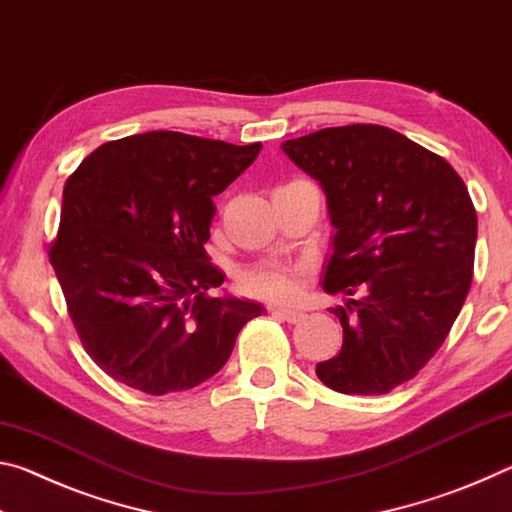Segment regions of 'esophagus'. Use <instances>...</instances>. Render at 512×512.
<instances>
[{"instance_id":"obj_1","label":"esophagus","mask_w":512,"mask_h":512,"mask_svg":"<svg viewBox=\"0 0 512 512\" xmlns=\"http://www.w3.org/2000/svg\"><path fill=\"white\" fill-rule=\"evenodd\" d=\"M268 309H271L275 316H280V318H284V320H287V323H298V320H300L302 316H305V314H302V311H300V309H291V307H280V305H271V307H268Z\"/></svg>"}]
</instances>
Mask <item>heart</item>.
<instances>
[{"label": "heart", "mask_w": 512, "mask_h": 512, "mask_svg": "<svg viewBox=\"0 0 512 512\" xmlns=\"http://www.w3.org/2000/svg\"><path fill=\"white\" fill-rule=\"evenodd\" d=\"M237 282L250 296L271 300H291L298 289L296 268L275 264L248 266L237 275Z\"/></svg>", "instance_id": "1"}]
</instances>
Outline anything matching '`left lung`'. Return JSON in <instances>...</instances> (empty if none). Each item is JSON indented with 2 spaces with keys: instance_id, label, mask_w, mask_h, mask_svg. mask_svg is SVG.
Instances as JSON below:
<instances>
[{
  "instance_id": "left-lung-1",
  "label": "left lung",
  "mask_w": 512,
  "mask_h": 512,
  "mask_svg": "<svg viewBox=\"0 0 512 512\" xmlns=\"http://www.w3.org/2000/svg\"><path fill=\"white\" fill-rule=\"evenodd\" d=\"M282 151L323 187L336 230L323 289L348 296L329 309L341 352L316 375L336 393L384 395L427 366L463 307L472 198L452 164L386 126L323 128Z\"/></svg>"
}]
</instances>
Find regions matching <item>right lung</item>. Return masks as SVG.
I'll list each match as a JSON object with an SVG mask.
<instances>
[{"instance_id": "1", "label": "right lung", "mask_w": 512, "mask_h": 512, "mask_svg": "<svg viewBox=\"0 0 512 512\" xmlns=\"http://www.w3.org/2000/svg\"><path fill=\"white\" fill-rule=\"evenodd\" d=\"M262 144L151 131L101 144L67 178L49 262L92 361L149 395L216 375L264 307L212 298L223 273L205 253L221 194Z\"/></svg>"}]
</instances>
